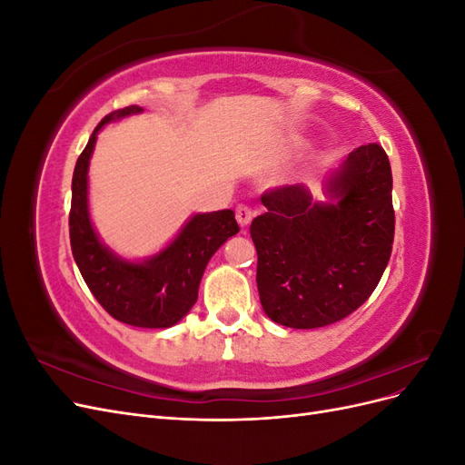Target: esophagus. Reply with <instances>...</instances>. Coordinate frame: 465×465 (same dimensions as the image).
I'll return each mask as SVG.
<instances>
[{
  "mask_svg": "<svg viewBox=\"0 0 465 465\" xmlns=\"http://www.w3.org/2000/svg\"><path fill=\"white\" fill-rule=\"evenodd\" d=\"M252 217H254V211H252L248 205L241 203L236 207V221H238V224H241V227H248Z\"/></svg>",
  "mask_w": 465,
  "mask_h": 465,
  "instance_id": "1",
  "label": "esophagus"
}]
</instances>
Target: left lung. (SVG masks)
Masks as SVG:
<instances>
[{"label": "left lung", "mask_w": 465, "mask_h": 465, "mask_svg": "<svg viewBox=\"0 0 465 465\" xmlns=\"http://www.w3.org/2000/svg\"><path fill=\"white\" fill-rule=\"evenodd\" d=\"M328 202L302 184L267 190L250 224L263 312L312 330L355 312L376 289L393 244L391 168L378 143L361 145L326 182Z\"/></svg>", "instance_id": "1"}]
</instances>
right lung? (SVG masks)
Here are the masks:
<instances>
[{
	"mask_svg": "<svg viewBox=\"0 0 465 465\" xmlns=\"http://www.w3.org/2000/svg\"><path fill=\"white\" fill-rule=\"evenodd\" d=\"M143 112L125 106L110 112L96 125L79 154L72 180L69 241L79 272L104 311L135 328H171L198 301L200 281L211 256L234 236V211L193 215L174 241L143 262L116 256L98 238L89 215V161L103 125Z\"/></svg>",
	"mask_w": 465,
	"mask_h": 465,
	"instance_id": "obj_1",
	"label": "right lung"
}]
</instances>
